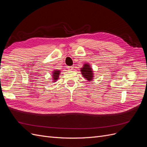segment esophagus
Wrapping results in <instances>:
<instances>
[{
    "label": "esophagus",
    "mask_w": 147,
    "mask_h": 147,
    "mask_svg": "<svg viewBox=\"0 0 147 147\" xmlns=\"http://www.w3.org/2000/svg\"><path fill=\"white\" fill-rule=\"evenodd\" d=\"M73 67H72V66H68L67 67V69L70 70H72L74 69Z\"/></svg>",
    "instance_id": "34e87169"
}]
</instances>
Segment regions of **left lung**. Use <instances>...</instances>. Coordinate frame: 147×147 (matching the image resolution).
I'll use <instances>...</instances> for the list:
<instances>
[{
	"mask_svg": "<svg viewBox=\"0 0 147 147\" xmlns=\"http://www.w3.org/2000/svg\"><path fill=\"white\" fill-rule=\"evenodd\" d=\"M81 72L83 77L86 78L87 80H92L93 77V74L92 69L91 68V66L90 65L88 64H84V66L83 67V68L81 69Z\"/></svg>",
	"mask_w": 147,
	"mask_h": 147,
	"instance_id": "1",
	"label": "left lung"
}]
</instances>
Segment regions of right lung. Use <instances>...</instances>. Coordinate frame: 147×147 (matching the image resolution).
<instances>
[{
    "instance_id": "add662e5",
    "label": "right lung",
    "mask_w": 147,
    "mask_h": 147,
    "mask_svg": "<svg viewBox=\"0 0 147 147\" xmlns=\"http://www.w3.org/2000/svg\"><path fill=\"white\" fill-rule=\"evenodd\" d=\"M59 73H60L59 70H55V72H53V80H55L54 81H56V80H57V78H58Z\"/></svg>"
}]
</instances>
